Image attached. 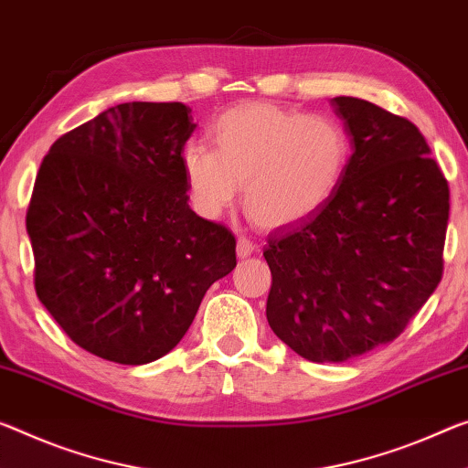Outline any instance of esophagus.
Returning a JSON list of instances; mask_svg holds the SVG:
<instances>
[{
  "label": "esophagus",
  "mask_w": 468,
  "mask_h": 468,
  "mask_svg": "<svg viewBox=\"0 0 468 468\" xmlns=\"http://www.w3.org/2000/svg\"><path fill=\"white\" fill-rule=\"evenodd\" d=\"M251 254H254V243L246 239V237H239V239H237V256L248 258Z\"/></svg>",
  "instance_id": "obj_1"
}]
</instances>
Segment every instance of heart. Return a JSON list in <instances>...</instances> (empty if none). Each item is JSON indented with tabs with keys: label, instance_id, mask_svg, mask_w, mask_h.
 <instances>
[{
	"label": "heart",
	"instance_id": "b5f03b06",
	"mask_svg": "<svg viewBox=\"0 0 468 468\" xmlns=\"http://www.w3.org/2000/svg\"><path fill=\"white\" fill-rule=\"evenodd\" d=\"M214 150L189 144L183 175L189 202L204 218H218L243 185V207L264 229L314 217L344 183L350 137L331 116L251 101L227 110L210 129Z\"/></svg>",
	"mask_w": 468,
	"mask_h": 468
}]
</instances>
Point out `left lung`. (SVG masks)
Here are the masks:
<instances>
[{
    "label": "left lung",
    "mask_w": 468,
    "mask_h": 468,
    "mask_svg": "<svg viewBox=\"0 0 468 468\" xmlns=\"http://www.w3.org/2000/svg\"><path fill=\"white\" fill-rule=\"evenodd\" d=\"M352 155L314 217L269 235L266 318L302 358L346 362L394 341L443 274L450 189L425 137L358 98H333Z\"/></svg>",
    "instance_id": "1"
}]
</instances>
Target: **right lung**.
Wrapping results in <instances>:
<instances>
[{
  "mask_svg": "<svg viewBox=\"0 0 468 468\" xmlns=\"http://www.w3.org/2000/svg\"><path fill=\"white\" fill-rule=\"evenodd\" d=\"M179 101H129L66 133L41 162L27 233L35 292L83 350L147 365L179 344L235 237L191 210Z\"/></svg>",
  "mask_w": 468,
  "mask_h": 468,
  "instance_id": "add662e5",
  "label": "right lung"
}]
</instances>
